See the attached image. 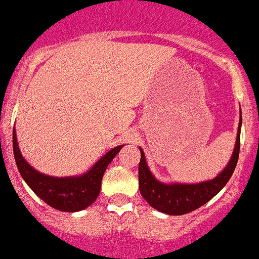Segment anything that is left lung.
Wrapping results in <instances>:
<instances>
[{"label":"left lung","instance_id":"1","mask_svg":"<svg viewBox=\"0 0 259 259\" xmlns=\"http://www.w3.org/2000/svg\"><path fill=\"white\" fill-rule=\"evenodd\" d=\"M240 127H241V116H240L234 153H232L231 160L227 166L222 170V173L218 174L211 181H205L201 183H196V185H183V183L166 185V183L157 181L147 166L143 150L139 148L141 150L139 191L144 200L156 210L169 214V215L187 214L206 204L225 187L236 167L240 152Z\"/></svg>","mask_w":259,"mask_h":259}]
</instances>
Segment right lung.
Returning <instances> with one entry per match:
<instances>
[{
    "mask_svg": "<svg viewBox=\"0 0 259 259\" xmlns=\"http://www.w3.org/2000/svg\"><path fill=\"white\" fill-rule=\"evenodd\" d=\"M122 147L117 146L108 151L82 176L59 178L39 173L28 164L18 147L15 129L13 132L14 157L20 176L39 199H42L51 208L62 211H80L97 200L101 192L104 171Z\"/></svg>",
    "mask_w": 259,
    "mask_h": 259,
    "instance_id": "right-lung-1",
    "label": "right lung"
}]
</instances>
